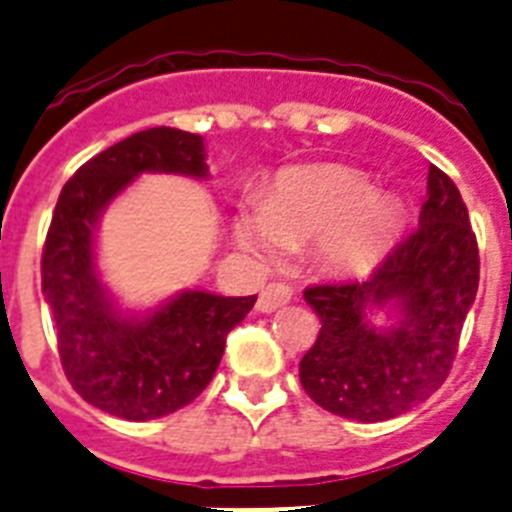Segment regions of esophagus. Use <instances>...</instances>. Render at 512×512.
<instances>
[{
  "label": "esophagus",
  "instance_id": "1",
  "mask_svg": "<svg viewBox=\"0 0 512 512\" xmlns=\"http://www.w3.org/2000/svg\"><path fill=\"white\" fill-rule=\"evenodd\" d=\"M293 301V290L283 283H270L262 288L260 298H257V311L260 313H273L278 311L280 306Z\"/></svg>",
  "mask_w": 512,
  "mask_h": 512
}]
</instances>
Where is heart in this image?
Here are the masks:
<instances>
[{
  "mask_svg": "<svg viewBox=\"0 0 512 512\" xmlns=\"http://www.w3.org/2000/svg\"><path fill=\"white\" fill-rule=\"evenodd\" d=\"M400 227V206L377 196L365 176L349 168H298L285 173L265 199L237 211L232 239L257 262L313 242L321 270L357 275L380 262Z\"/></svg>",
  "mask_w": 512,
  "mask_h": 512,
  "instance_id": "heart-1",
  "label": "heart"
}]
</instances>
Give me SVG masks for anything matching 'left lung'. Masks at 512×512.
Listing matches in <instances>:
<instances>
[{
	"label": "left lung",
	"mask_w": 512,
	"mask_h": 512,
	"mask_svg": "<svg viewBox=\"0 0 512 512\" xmlns=\"http://www.w3.org/2000/svg\"><path fill=\"white\" fill-rule=\"evenodd\" d=\"M480 285V252L459 188L428 168L418 229L362 280L303 290L321 319L298 375L313 403L352 421H388L441 388ZM385 310L391 324H371Z\"/></svg>",
	"instance_id": "left-lung-1"
}]
</instances>
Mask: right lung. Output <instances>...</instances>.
<instances>
[{
	"label": "right lung",
	"mask_w": 512,
	"mask_h": 512,
	"mask_svg": "<svg viewBox=\"0 0 512 512\" xmlns=\"http://www.w3.org/2000/svg\"><path fill=\"white\" fill-rule=\"evenodd\" d=\"M142 173L209 178L204 137L153 127L81 165L58 196L40 270L68 382L86 403L127 421H153L199 398L227 334L257 301L181 290L145 313L117 306L96 267V227Z\"/></svg>",
	"instance_id": "1"
}]
</instances>
